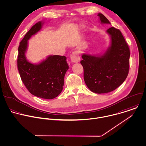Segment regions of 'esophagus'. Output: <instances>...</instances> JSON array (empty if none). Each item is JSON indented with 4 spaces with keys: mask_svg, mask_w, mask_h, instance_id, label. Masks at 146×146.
Instances as JSON below:
<instances>
[{
    "mask_svg": "<svg viewBox=\"0 0 146 146\" xmlns=\"http://www.w3.org/2000/svg\"><path fill=\"white\" fill-rule=\"evenodd\" d=\"M70 59L72 63H78L80 61V58L77 52L74 51L70 56Z\"/></svg>",
    "mask_w": 146,
    "mask_h": 146,
    "instance_id": "esophagus-1",
    "label": "esophagus"
}]
</instances>
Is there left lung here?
<instances>
[{
	"instance_id": "obj_1",
	"label": "left lung",
	"mask_w": 146,
	"mask_h": 146,
	"mask_svg": "<svg viewBox=\"0 0 146 146\" xmlns=\"http://www.w3.org/2000/svg\"><path fill=\"white\" fill-rule=\"evenodd\" d=\"M98 16L102 24H111L102 14ZM111 45L102 55L83 54L80 61L84 70V79L93 92H111L125 80L129 71L130 51L120 31L113 27L106 31Z\"/></svg>"
}]
</instances>
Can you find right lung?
Listing matches in <instances>:
<instances>
[{
    "mask_svg": "<svg viewBox=\"0 0 146 146\" xmlns=\"http://www.w3.org/2000/svg\"><path fill=\"white\" fill-rule=\"evenodd\" d=\"M43 22H38L26 34L18 48V68L21 79L29 90L37 97L52 99L63 90L64 78L68 69L66 57L50 55L39 64L29 62L26 57L28 40L40 30Z\"/></svg>",
    "mask_w": 146,
    "mask_h": 146,
    "instance_id": "add662e5",
    "label": "right lung"
}]
</instances>
